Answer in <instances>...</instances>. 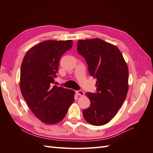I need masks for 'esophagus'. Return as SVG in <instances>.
Wrapping results in <instances>:
<instances>
[{"label":"esophagus","mask_w":153,"mask_h":153,"mask_svg":"<svg viewBox=\"0 0 153 153\" xmlns=\"http://www.w3.org/2000/svg\"><path fill=\"white\" fill-rule=\"evenodd\" d=\"M76 92V94H77L78 96H84V92L82 91H77Z\"/></svg>","instance_id":"34e87169"}]
</instances>
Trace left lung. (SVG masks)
<instances>
[{
    "label": "left lung",
    "instance_id": "obj_1",
    "mask_svg": "<svg viewBox=\"0 0 153 153\" xmlns=\"http://www.w3.org/2000/svg\"><path fill=\"white\" fill-rule=\"evenodd\" d=\"M77 50L97 79L96 93H86L91 105L83 115L89 124L102 126L114 117L126 98L128 68L116 46L100 38L78 40Z\"/></svg>",
    "mask_w": 153,
    "mask_h": 153
}]
</instances>
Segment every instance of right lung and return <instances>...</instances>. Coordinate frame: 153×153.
<instances>
[{
	"instance_id": "1",
	"label": "right lung",
	"mask_w": 153,
	"mask_h": 153,
	"mask_svg": "<svg viewBox=\"0 0 153 153\" xmlns=\"http://www.w3.org/2000/svg\"><path fill=\"white\" fill-rule=\"evenodd\" d=\"M72 46V40H47L30 48L23 59L21 92L32 112L45 124L61 122L75 100V91L53 85L60 59Z\"/></svg>"
}]
</instances>
